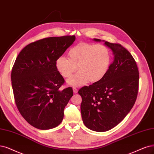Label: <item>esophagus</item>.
I'll return each instance as SVG.
<instances>
[{"instance_id":"1","label":"esophagus","mask_w":154,"mask_h":154,"mask_svg":"<svg viewBox=\"0 0 154 154\" xmlns=\"http://www.w3.org/2000/svg\"><path fill=\"white\" fill-rule=\"evenodd\" d=\"M73 93H75V94H76V93H77V92H78V90H77V89L76 88H73Z\"/></svg>"}]
</instances>
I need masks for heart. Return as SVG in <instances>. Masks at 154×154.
Returning <instances> with one entry per match:
<instances>
[{
  "label": "heart",
  "mask_w": 154,
  "mask_h": 154,
  "mask_svg": "<svg viewBox=\"0 0 154 154\" xmlns=\"http://www.w3.org/2000/svg\"><path fill=\"white\" fill-rule=\"evenodd\" d=\"M68 55V58L60 56L55 65L64 78H70L77 70L79 71L68 81V84L73 86L100 81L106 75L111 63L110 51L103 44L79 43L69 50Z\"/></svg>",
  "instance_id": "obj_1"
}]
</instances>
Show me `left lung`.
<instances>
[{"label": "left lung", "mask_w": 154, "mask_h": 154, "mask_svg": "<svg viewBox=\"0 0 154 154\" xmlns=\"http://www.w3.org/2000/svg\"><path fill=\"white\" fill-rule=\"evenodd\" d=\"M105 44L113 54L109 70L100 81L78 92L82 99L83 122L97 132L106 131L120 123L131 110L138 92L139 72L132 55L119 44L105 41Z\"/></svg>", "instance_id": "8db88e82"}]
</instances>
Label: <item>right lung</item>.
Masks as SVG:
<instances>
[{
  "mask_svg": "<svg viewBox=\"0 0 154 154\" xmlns=\"http://www.w3.org/2000/svg\"><path fill=\"white\" fill-rule=\"evenodd\" d=\"M75 35L51 37L27 45L17 57L11 83L17 108L34 128L50 129L61 122L72 88L60 91L65 80L56 60L75 41Z\"/></svg>",
  "mask_w": 154,
  "mask_h": 154,
  "instance_id": "obj_1",
  "label": "right lung"
}]
</instances>
